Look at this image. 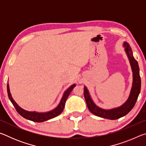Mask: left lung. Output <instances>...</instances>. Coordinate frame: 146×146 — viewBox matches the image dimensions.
<instances>
[{
    "instance_id": "1",
    "label": "left lung",
    "mask_w": 146,
    "mask_h": 146,
    "mask_svg": "<svg viewBox=\"0 0 146 146\" xmlns=\"http://www.w3.org/2000/svg\"><path fill=\"white\" fill-rule=\"evenodd\" d=\"M123 46L125 47V51L129 60L131 66L133 71V86L131 90L130 95L126 102L123 104L122 106H121L120 107L112 109V110H106L97 107L94 104L90 96L87 88L84 86V95L88 108L91 113H92L93 114L96 116H98V117L111 120H116L126 115L134 107L140 92L141 80H140L139 67H138V62L135 60V58L133 57V52L129 44L125 42L124 44H123Z\"/></svg>"
}]
</instances>
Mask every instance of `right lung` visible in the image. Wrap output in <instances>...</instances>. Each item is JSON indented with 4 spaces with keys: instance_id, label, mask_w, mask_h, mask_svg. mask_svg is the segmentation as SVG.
Returning <instances> with one entry per match:
<instances>
[{
    "instance_id": "1",
    "label": "right lung",
    "mask_w": 146,
    "mask_h": 146,
    "mask_svg": "<svg viewBox=\"0 0 146 146\" xmlns=\"http://www.w3.org/2000/svg\"><path fill=\"white\" fill-rule=\"evenodd\" d=\"M75 84L72 85L70 88H69L68 90L65 91V93H64L63 97L60 100V104H59L58 106L55 109H54L53 110L51 111L41 113L37 112H29L28 111L23 110V109H22L21 108H20L19 106L17 105V104L15 102V100L11 97L10 91H9L8 84V85H7V90H8V95L9 100H10L11 103L13 104L14 107L15 108L17 111L18 112L22 117L26 118V119L33 121V122H42L44 121L48 120L49 119H51V118H53L54 117H56V116L59 115L62 112L64 106H65L66 101L67 100L68 96L70 95L71 91H72L73 89L75 87Z\"/></svg>"
}]
</instances>
